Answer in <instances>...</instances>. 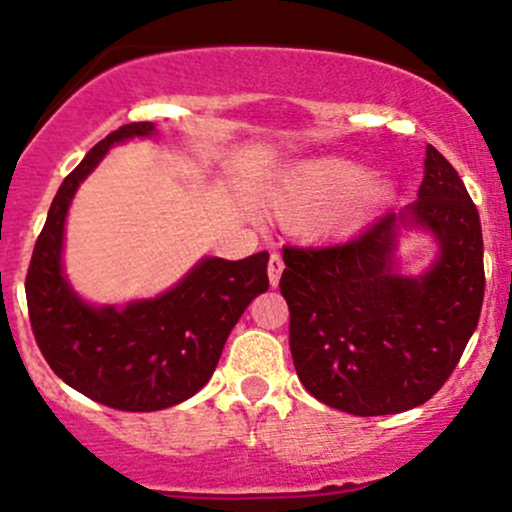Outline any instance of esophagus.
<instances>
[{"mask_svg":"<svg viewBox=\"0 0 512 512\" xmlns=\"http://www.w3.org/2000/svg\"><path fill=\"white\" fill-rule=\"evenodd\" d=\"M282 270H285V262H282V257L277 255V252H272L270 265H267V275H270V285H272V287L280 285Z\"/></svg>","mask_w":512,"mask_h":512,"instance_id":"1","label":"esophagus"}]
</instances>
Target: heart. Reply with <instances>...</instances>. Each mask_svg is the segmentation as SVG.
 <instances>
[{
  "label": "heart",
  "instance_id": "obj_1",
  "mask_svg": "<svg viewBox=\"0 0 512 512\" xmlns=\"http://www.w3.org/2000/svg\"><path fill=\"white\" fill-rule=\"evenodd\" d=\"M389 195V183L366 178L364 165L347 158H317L294 165L277 180L270 193V210L280 223L297 225L329 204L324 214L312 220L314 230L329 232L366 220Z\"/></svg>",
  "mask_w": 512,
  "mask_h": 512
}]
</instances>
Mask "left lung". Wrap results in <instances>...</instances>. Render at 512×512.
Segmentation results:
<instances>
[{
  "label": "left lung",
  "instance_id": "8db88e82",
  "mask_svg": "<svg viewBox=\"0 0 512 512\" xmlns=\"http://www.w3.org/2000/svg\"><path fill=\"white\" fill-rule=\"evenodd\" d=\"M418 200L354 240L285 247L280 292L304 389L332 409L386 416L426 404L451 376L483 307V232L456 168L426 148ZM439 242L418 278L395 270L400 227Z\"/></svg>",
  "mask_w": 512,
  "mask_h": 512
}]
</instances>
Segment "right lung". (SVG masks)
I'll list each match as a JSON object with an SVG mask.
<instances>
[{
	"instance_id": "add662e5",
	"label": "right lung",
	"mask_w": 512,
	"mask_h": 512,
	"mask_svg": "<svg viewBox=\"0 0 512 512\" xmlns=\"http://www.w3.org/2000/svg\"><path fill=\"white\" fill-rule=\"evenodd\" d=\"M156 136L148 121L98 141L61 183L27 272L32 332L46 364L71 389L118 411H160L198 394L213 376L232 327L267 292V252L245 260L203 257L183 280L126 307L84 302L64 275V225L86 175L108 148Z\"/></svg>"
}]
</instances>
